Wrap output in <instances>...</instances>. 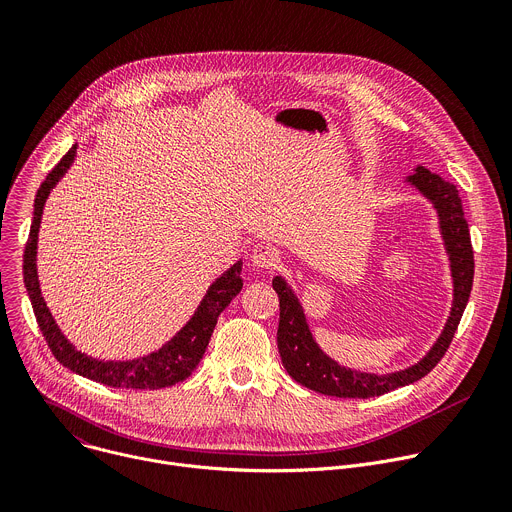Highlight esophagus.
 Segmentation results:
<instances>
[{"label":"esophagus","instance_id":"esophagus-1","mask_svg":"<svg viewBox=\"0 0 512 512\" xmlns=\"http://www.w3.org/2000/svg\"><path fill=\"white\" fill-rule=\"evenodd\" d=\"M252 264L256 268H262V270H272L278 266L280 262V252L270 246V244H258L254 250H252Z\"/></svg>","mask_w":512,"mask_h":512}]
</instances>
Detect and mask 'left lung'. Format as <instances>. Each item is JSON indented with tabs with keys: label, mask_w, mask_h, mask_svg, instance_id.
Segmentation results:
<instances>
[{
	"label": "left lung",
	"mask_w": 512,
	"mask_h": 512,
	"mask_svg": "<svg viewBox=\"0 0 512 512\" xmlns=\"http://www.w3.org/2000/svg\"><path fill=\"white\" fill-rule=\"evenodd\" d=\"M423 197H427L437 209L439 230L449 256V268L453 278V303L447 323L437 337L433 348L417 364L390 372V374H368L337 364L323 350L311 335L303 307L282 276H274L272 289L280 301V319L276 331V344L282 366L303 386L339 399H370L394 388H401L421 380L429 374L437 362L445 356L453 335L460 325L462 313L468 305L472 282H474V250L470 242L468 221L456 185L443 181L439 175L429 173L425 166H417L415 175L407 177Z\"/></svg>",
	"instance_id": "obj_1"
}]
</instances>
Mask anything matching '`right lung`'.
<instances>
[{"label":"right lung","instance_id":"add662e5","mask_svg":"<svg viewBox=\"0 0 512 512\" xmlns=\"http://www.w3.org/2000/svg\"><path fill=\"white\" fill-rule=\"evenodd\" d=\"M75 156H77V144L61 158L59 164L50 170L48 177L40 185L34 199V219L30 225V236L24 250V285L32 301V309L46 344L52 356L63 366H67L79 376L101 382L105 386L132 388V390H156V388H166L177 382H183L199 366L211 339V333L215 329L219 313L242 291V285H244V280L240 276L242 260H238L230 270H225L219 278H215V282L209 287L207 295L203 297L201 305L197 307L189 323L158 352H152L138 360H126V362H105L79 352L52 319L44 303V297L40 293V282L36 272V244H38V230H40L44 203L52 187L61 181V177L73 164Z\"/></svg>","mask_w":512,"mask_h":512}]
</instances>
